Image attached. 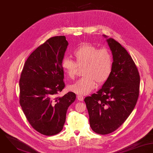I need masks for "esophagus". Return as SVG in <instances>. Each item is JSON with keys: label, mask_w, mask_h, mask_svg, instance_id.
I'll use <instances>...</instances> for the list:
<instances>
[{"label": "esophagus", "mask_w": 153, "mask_h": 153, "mask_svg": "<svg viewBox=\"0 0 153 153\" xmlns=\"http://www.w3.org/2000/svg\"><path fill=\"white\" fill-rule=\"evenodd\" d=\"M77 99L79 100V101H83L84 100V97L82 95H78L77 96Z\"/></svg>", "instance_id": "34e87169"}]
</instances>
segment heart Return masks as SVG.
Segmentation results:
<instances>
[{"mask_svg":"<svg viewBox=\"0 0 153 153\" xmlns=\"http://www.w3.org/2000/svg\"><path fill=\"white\" fill-rule=\"evenodd\" d=\"M76 62L65 57L62 66L70 79H73L77 73L79 67L84 66L83 74L85 77L69 85L71 91L85 95L90 93L97 85L105 83L110 77L113 69V57L107 48L99 49L97 46L85 43L73 51Z\"/></svg>","mask_w":153,"mask_h":153,"instance_id":"obj_1","label":"heart"}]
</instances>
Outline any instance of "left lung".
I'll list each match as a JSON object with an SVG mask.
<instances>
[{
  "label": "left lung",
  "instance_id": "1",
  "mask_svg": "<svg viewBox=\"0 0 153 153\" xmlns=\"http://www.w3.org/2000/svg\"><path fill=\"white\" fill-rule=\"evenodd\" d=\"M107 42L113 58L111 73L101 89L85 99L90 127L102 135L116 130L131 113L138 98L140 80L127 51L112 38Z\"/></svg>",
  "mask_w": 153,
  "mask_h": 153
}]
</instances>
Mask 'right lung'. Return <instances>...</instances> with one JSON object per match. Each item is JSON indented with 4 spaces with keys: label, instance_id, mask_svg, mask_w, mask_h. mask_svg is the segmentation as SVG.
<instances>
[{
    "label": "right lung",
    "instance_id": "obj_1",
    "mask_svg": "<svg viewBox=\"0 0 153 153\" xmlns=\"http://www.w3.org/2000/svg\"><path fill=\"white\" fill-rule=\"evenodd\" d=\"M65 36H54L29 56L19 81V102L30 124L45 136L59 133L76 94L57 97L65 87L62 62L68 46Z\"/></svg>",
    "mask_w": 153,
    "mask_h": 153
}]
</instances>
